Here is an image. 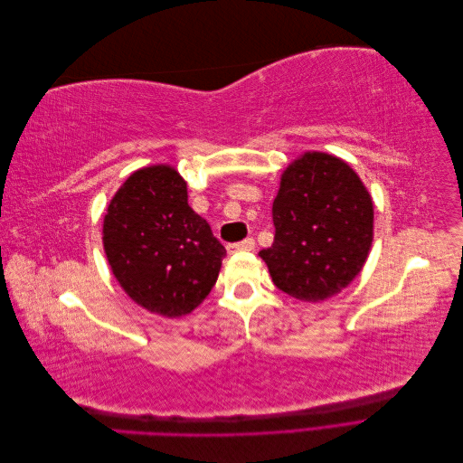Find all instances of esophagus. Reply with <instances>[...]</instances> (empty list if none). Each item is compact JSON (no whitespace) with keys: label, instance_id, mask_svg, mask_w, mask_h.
I'll use <instances>...</instances> for the list:
<instances>
[{"label":"esophagus","instance_id":"1","mask_svg":"<svg viewBox=\"0 0 463 463\" xmlns=\"http://www.w3.org/2000/svg\"><path fill=\"white\" fill-rule=\"evenodd\" d=\"M255 249V240L253 237H247V240L240 243H232L228 245V253H235V250H253Z\"/></svg>","mask_w":463,"mask_h":463}]
</instances>
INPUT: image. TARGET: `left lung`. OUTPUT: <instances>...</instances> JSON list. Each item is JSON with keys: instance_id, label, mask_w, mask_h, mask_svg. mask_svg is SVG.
<instances>
[{"instance_id": "1", "label": "left lung", "mask_w": 463, "mask_h": 463, "mask_svg": "<svg viewBox=\"0 0 463 463\" xmlns=\"http://www.w3.org/2000/svg\"><path fill=\"white\" fill-rule=\"evenodd\" d=\"M274 243L260 250L278 289L325 301L354 282L373 243V201L344 160L307 152L288 165L272 204Z\"/></svg>"}]
</instances>
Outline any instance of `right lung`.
<instances>
[{
    "label": "right lung",
    "instance_id": "add662e5",
    "mask_svg": "<svg viewBox=\"0 0 463 463\" xmlns=\"http://www.w3.org/2000/svg\"><path fill=\"white\" fill-rule=\"evenodd\" d=\"M104 250L125 293L164 317L199 307L226 257L170 165L143 167L121 185L104 218Z\"/></svg>",
    "mask_w": 463,
    "mask_h": 463
}]
</instances>
